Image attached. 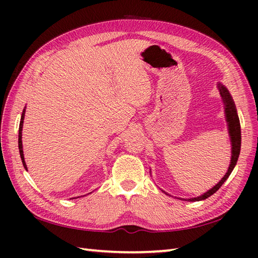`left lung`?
<instances>
[{"mask_svg": "<svg viewBox=\"0 0 258 258\" xmlns=\"http://www.w3.org/2000/svg\"><path fill=\"white\" fill-rule=\"evenodd\" d=\"M218 90H220V94L222 96V100L224 103V108H225V117H226V122L228 126V133H229V138H231L232 142V157H231V164H229L227 173L224 175V177L218 182L214 187H212L210 190H207L206 193L202 194L201 196L193 197V199H179L178 200H183V201H187V202H197V201H203L206 200L207 197L212 196L214 193L220 189L221 186L224 184V182L228 178L229 175H231L232 171L234 169L235 165H236L239 153H240V141H242V136H240V124H239V118L237 115L236 111V106H235L233 98L229 94L228 90L223 84L218 83ZM164 191V190H162ZM166 195H168L166 191H164Z\"/></svg>", "mask_w": 258, "mask_h": 258, "instance_id": "left-lung-1", "label": "left lung"}]
</instances>
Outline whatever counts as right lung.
Returning a JSON list of instances; mask_svg holds the SVG:
<instances>
[{"mask_svg": "<svg viewBox=\"0 0 258 258\" xmlns=\"http://www.w3.org/2000/svg\"><path fill=\"white\" fill-rule=\"evenodd\" d=\"M24 115H25V107L22 112V116H21V122H20V127H19V150H20V156L22 163H23L24 168L27 171V166L24 161V154H23V146H22V128H23V122H24ZM80 197V196H79Z\"/></svg>", "mask_w": 258, "mask_h": 258, "instance_id": "1", "label": "right lung"}]
</instances>
